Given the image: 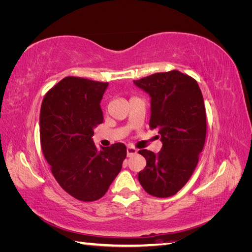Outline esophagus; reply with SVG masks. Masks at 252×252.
Instances as JSON below:
<instances>
[{
    "instance_id": "esophagus-1",
    "label": "esophagus",
    "mask_w": 252,
    "mask_h": 252,
    "mask_svg": "<svg viewBox=\"0 0 252 252\" xmlns=\"http://www.w3.org/2000/svg\"><path fill=\"white\" fill-rule=\"evenodd\" d=\"M136 152H138V150H136L134 147H132V146L127 147V157H131V156L135 155Z\"/></svg>"
}]
</instances>
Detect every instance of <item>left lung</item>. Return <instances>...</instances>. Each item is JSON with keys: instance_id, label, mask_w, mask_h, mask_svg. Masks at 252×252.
<instances>
[{"instance_id": "obj_1", "label": "left lung", "mask_w": 252, "mask_h": 252, "mask_svg": "<svg viewBox=\"0 0 252 252\" xmlns=\"http://www.w3.org/2000/svg\"><path fill=\"white\" fill-rule=\"evenodd\" d=\"M151 97L150 129H158L163 147L158 155L142 149L146 167L138 179L147 193L174 195L191 177L203 150L207 125L197 82L179 70L158 72L133 81Z\"/></svg>"}]
</instances>
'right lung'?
<instances>
[{
    "label": "right lung",
    "mask_w": 252,
    "mask_h": 252,
    "mask_svg": "<svg viewBox=\"0 0 252 252\" xmlns=\"http://www.w3.org/2000/svg\"><path fill=\"white\" fill-rule=\"evenodd\" d=\"M107 86V82L67 77L47 91L41 106L44 157L59 185L82 202L107 192L127 155L123 143L101 150L93 141L94 129L104 120L100 103Z\"/></svg>",
    "instance_id": "obj_1"
}]
</instances>
